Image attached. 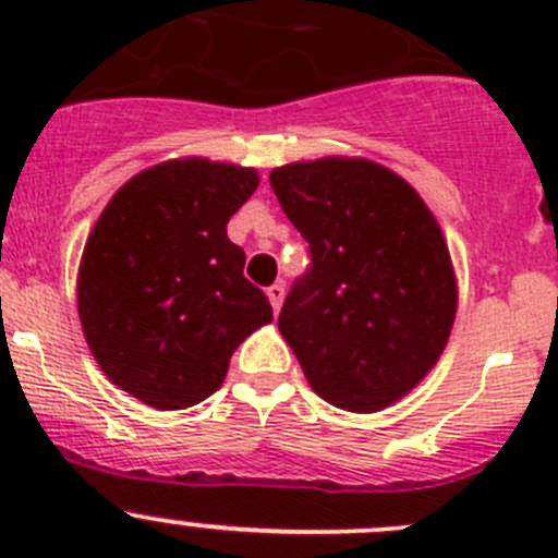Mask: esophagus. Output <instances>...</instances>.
<instances>
[{"mask_svg": "<svg viewBox=\"0 0 558 558\" xmlns=\"http://www.w3.org/2000/svg\"><path fill=\"white\" fill-rule=\"evenodd\" d=\"M267 296H269V302H272V311L278 313L280 305H283L286 286H283V283H272V286H269V289H267Z\"/></svg>", "mask_w": 558, "mask_h": 558, "instance_id": "34e87169", "label": "esophagus"}]
</instances>
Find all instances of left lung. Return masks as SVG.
Masks as SVG:
<instances>
[{
  "label": "left lung",
  "mask_w": 558,
  "mask_h": 558,
  "mask_svg": "<svg viewBox=\"0 0 558 558\" xmlns=\"http://www.w3.org/2000/svg\"><path fill=\"white\" fill-rule=\"evenodd\" d=\"M269 183L311 253L280 335L326 402L388 408L435 367L453 326L456 278L435 216L413 185L364 159L286 165Z\"/></svg>",
  "instance_id": "1"
}]
</instances>
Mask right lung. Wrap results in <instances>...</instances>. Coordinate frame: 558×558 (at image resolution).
<instances>
[{"label":"right lung","mask_w":558,"mask_h":558,"mask_svg":"<svg viewBox=\"0 0 558 558\" xmlns=\"http://www.w3.org/2000/svg\"><path fill=\"white\" fill-rule=\"evenodd\" d=\"M256 170L207 159L134 174L99 216L77 275L83 335L102 373L140 402L183 410L218 391L234 348L272 320L227 223Z\"/></svg>","instance_id":"right-lung-1"}]
</instances>
